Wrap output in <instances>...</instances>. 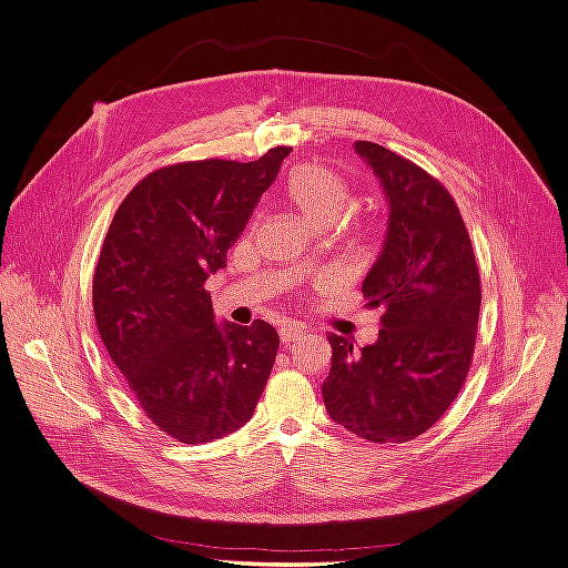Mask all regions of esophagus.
<instances>
[{"instance_id": "esophagus-1", "label": "esophagus", "mask_w": 568, "mask_h": 568, "mask_svg": "<svg viewBox=\"0 0 568 568\" xmlns=\"http://www.w3.org/2000/svg\"><path fill=\"white\" fill-rule=\"evenodd\" d=\"M301 336H303V324H296V322H286V324H282V329H280V338H282V343L298 341Z\"/></svg>"}]
</instances>
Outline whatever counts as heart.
I'll return each mask as SVG.
<instances>
[{
  "label": "heart",
  "mask_w": 568,
  "mask_h": 568,
  "mask_svg": "<svg viewBox=\"0 0 568 568\" xmlns=\"http://www.w3.org/2000/svg\"><path fill=\"white\" fill-rule=\"evenodd\" d=\"M286 196L320 227H329L351 209V186L336 170L320 163H298L286 175Z\"/></svg>",
  "instance_id": "1"
}]
</instances>
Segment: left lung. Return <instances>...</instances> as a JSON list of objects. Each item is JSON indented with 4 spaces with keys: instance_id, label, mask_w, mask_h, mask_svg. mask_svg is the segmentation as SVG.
Returning <instances> with one entry per match:
<instances>
[{
    "instance_id": "left-lung-1",
    "label": "left lung",
    "mask_w": 568,
    "mask_h": 568,
    "mask_svg": "<svg viewBox=\"0 0 568 568\" xmlns=\"http://www.w3.org/2000/svg\"><path fill=\"white\" fill-rule=\"evenodd\" d=\"M355 153L388 203L384 246L363 282L367 305L382 311V329L359 351L353 338L329 334L322 398L355 436L405 443L443 417L467 379L480 280L448 189L386 146L355 142Z\"/></svg>"
}]
</instances>
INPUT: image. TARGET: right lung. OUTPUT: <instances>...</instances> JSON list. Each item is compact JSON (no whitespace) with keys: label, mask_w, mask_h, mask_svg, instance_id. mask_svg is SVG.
I'll use <instances>...</instances> for the list:
<instances>
[{"label":"right lung","mask_w":568,"mask_h":568,"mask_svg":"<svg viewBox=\"0 0 568 568\" xmlns=\"http://www.w3.org/2000/svg\"><path fill=\"white\" fill-rule=\"evenodd\" d=\"M288 151L156 170L120 203L101 246L99 336L149 419L182 443L244 426L277 357V329L263 320L215 322L203 282L227 265Z\"/></svg>","instance_id":"1"}]
</instances>
